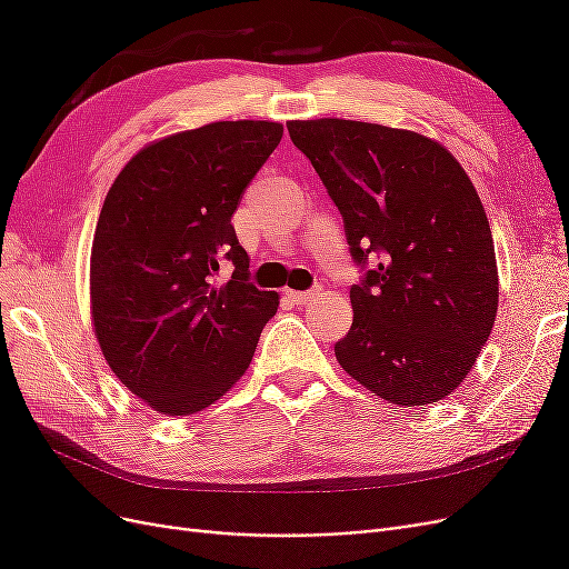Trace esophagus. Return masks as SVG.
Masks as SVG:
<instances>
[{
  "mask_svg": "<svg viewBox=\"0 0 569 569\" xmlns=\"http://www.w3.org/2000/svg\"><path fill=\"white\" fill-rule=\"evenodd\" d=\"M284 295H287V299H289L291 303L306 306L308 301H313V299H318V297L322 295V287L318 284V287H311V289H306V291H295V289H289V291H284Z\"/></svg>",
  "mask_w": 569,
  "mask_h": 569,
  "instance_id": "34e87169",
  "label": "esophagus"
}]
</instances>
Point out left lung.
Wrapping results in <instances>:
<instances>
[{
    "label": "left lung",
    "instance_id": "left-lung-1",
    "mask_svg": "<svg viewBox=\"0 0 569 569\" xmlns=\"http://www.w3.org/2000/svg\"><path fill=\"white\" fill-rule=\"evenodd\" d=\"M287 130L339 209L360 268L351 330L335 343L339 366L389 403L441 401L475 366L498 306L491 228L470 178L410 130L341 118Z\"/></svg>",
    "mask_w": 569,
    "mask_h": 569
}]
</instances>
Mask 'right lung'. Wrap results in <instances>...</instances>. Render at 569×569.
I'll return each instance as SVG.
<instances>
[{"label": "right lung", "instance_id": "add662e5", "mask_svg": "<svg viewBox=\"0 0 569 569\" xmlns=\"http://www.w3.org/2000/svg\"><path fill=\"white\" fill-rule=\"evenodd\" d=\"M282 140L268 120H222L144 147L99 213L90 295L99 347L134 396L192 416L249 368L278 313V291L251 282L232 216ZM222 257L236 270L212 284Z\"/></svg>", "mask_w": 569, "mask_h": 569}]
</instances>
